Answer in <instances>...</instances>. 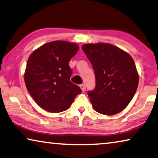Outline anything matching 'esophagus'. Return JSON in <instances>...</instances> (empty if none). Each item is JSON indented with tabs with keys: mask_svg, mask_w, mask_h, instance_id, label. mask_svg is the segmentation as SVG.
I'll list each match as a JSON object with an SVG mask.
<instances>
[{
	"mask_svg": "<svg viewBox=\"0 0 158 158\" xmlns=\"http://www.w3.org/2000/svg\"><path fill=\"white\" fill-rule=\"evenodd\" d=\"M80 88H81V89L82 91H85L86 90V86H85V84H80Z\"/></svg>",
	"mask_w": 158,
	"mask_h": 158,
	"instance_id": "obj_1",
	"label": "esophagus"
}]
</instances>
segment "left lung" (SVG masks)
Listing matches in <instances>:
<instances>
[{"mask_svg":"<svg viewBox=\"0 0 158 158\" xmlns=\"http://www.w3.org/2000/svg\"><path fill=\"white\" fill-rule=\"evenodd\" d=\"M81 48L95 74V88L88 91L94 109L104 115L121 112L138 88L139 77L133 58L110 44H86Z\"/></svg>","mask_w":158,"mask_h":158,"instance_id":"obj_1","label":"left lung"}]
</instances>
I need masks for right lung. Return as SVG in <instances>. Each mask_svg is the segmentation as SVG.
Returning a JSON list of instances; mask_svg holds the SVG:
<instances>
[{"mask_svg": "<svg viewBox=\"0 0 158 158\" xmlns=\"http://www.w3.org/2000/svg\"><path fill=\"white\" fill-rule=\"evenodd\" d=\"M78 49L77 44L54 41L43 44L28 58L25 85L35 102L47 111H64L81 92L70 81L72 70L69 62Z\"/></svg>", "mask_w": 158, "mask_h": 158, "instance_id": "obj_1", "label": "right lung"}]
</instances>
